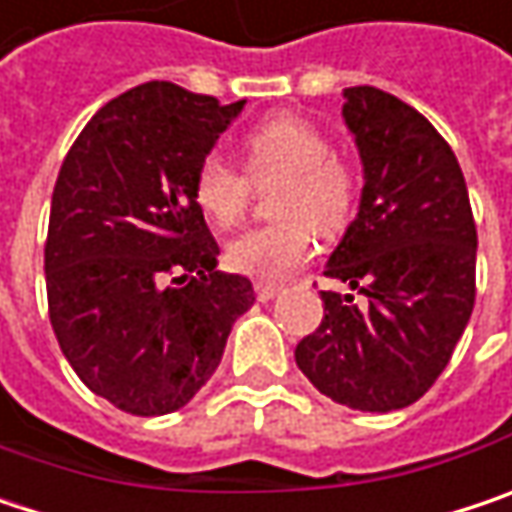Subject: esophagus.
<instances>
[{
	"mask_svg": "<svg viewBox=\"0 0 512 512\" xmlns=\"http://www.w3.org/2000/svg\"><path fill=\"white\" fill-rule=\"evenodd\" d=\"M279 285H271V282H259L256 285V297L262 300V303H268V300H274V297H279Z\"/></svg>",
	"mask_w": 512,
	"mask_h": 512,
	"instance_id": "obj_1",
	"label": "esophagus"
}]
</instances>
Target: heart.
<instances>
[{
	"label": "heart",
	"mask_w": 512,
	"mask_h": 512,
	"mask_svg": "<svg viewBox=\"0 0 512 512\" xmlns=\"http://www.w3.org/2000/svg\"><path fill=\"white\" fill-rule=\"evenodd\" d=\"M244 170L209 154L195 171V203L218 227L244 218L253 186L274 192L276 224L247 230L230 241L227 262L253 279H285L314 250V230L332 238L344 233L358 203V174L347 157L332 151L323 128L303 116H274L244 136Z\"/></svg>",
	"instance_id": "b5f03b06"
}]
</instances>
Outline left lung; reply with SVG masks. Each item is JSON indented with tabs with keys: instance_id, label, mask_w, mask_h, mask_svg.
I'll list each match as a JSON object with an SVG mask.
<instances>
[{
	"instance_id": "1",
	"label": "left lung",
	"mask_w": 512,
	"mask_h": 512,
	"mask_svg": "<svg viewBox=\"0 0 512 512\" xmlns=\"http://www.w3.org/2000/svg\"><path fill=\"white\" fill-rule=\"evenodd\" d=\"M344 98L364 189L326 276L364 303L320 291L323 320L294 358L332 402L387 414L446 370L475 306L478 233L455 151L434 125L376 87H349Z\"/></svg>"
}]
</instances>
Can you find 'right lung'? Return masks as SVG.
I'll list each match as a JSON object with an SVG mask.
<instances>
[{"label":"right lung","instance_id":"add662e5","mask_svg":"<svg viewBox=\"0 0 512 512\" xmlns=\"http://www.w3.org/2000/svg\"><path fill=\"white\" fill-rule=\"evenodd\" d=\"M244 101L151 81L107 101L57 174L46 291L66 361L136 417L183 408L212 379L230 329L256 303L218 271L195 171Z\"/></svg>","mask_w":512,"mask_h":512}]
</instances>
